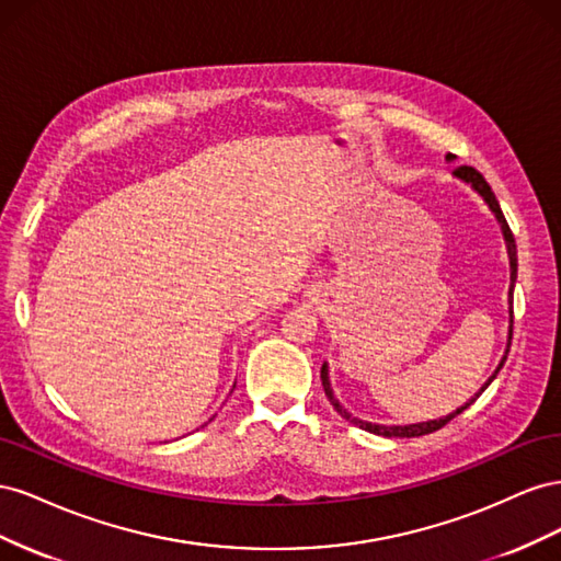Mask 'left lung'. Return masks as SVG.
Here are the masks:
<instances>
[{
	"label": "left lung",
	"mask_w": 561,
	"mask_h": 561,
	"mask_svg": "<svg viewBox=\"0 0 561 561\" xmlns=\"http://www.w3.org/2000/svg\"><path fill=\"white\" fill-rule=\"evenodd\" d=\"M454 157L451 154H447V161H451ZM454 175L458 178V180H463V182H468L474 192H478L482 198H484V203L489 206V210L496 215V219H499V225H501V231H503V239H505V248H507V257H511V330H507V348H505V355L501 358V363H499V367L494 369V375H491L486 381H484V386L480 388V393H474V398H480L484 390H486V386L496 379V375L501 371V367H503V363H505V358H507V351H511V342H513V287H515V280H517V245H515V236H513V231H511V227H507V222H505V217H503V210H501V206H499V201H496V196H494V192H491V186L486 184V180L474 171V168H470V165H458L456 171H454ZM320 381H322V388H325V396H328V400L332 402V407L334 410L342 414L346 421H351V423H355V426H360L363 431H369V433H375V435H383V437H419V435H428V433H435V431H439L443 426H447V423L454 419V416H458L461 414L463 410H468V407L474 402V398L470 400V402H466L463 407H458L456 412H451V414H447V416H443V419H433V421H423V423H407V426H381V423H369V421H360V419H355L353 414H348L342 404H339V400L334 398V390H332V383H330V369H328V363H322V369H320Z\"/></svg>",
	"instance_id": "left-lung-1"
}]
</instances>
